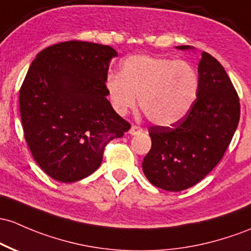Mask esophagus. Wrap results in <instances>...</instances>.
<instances>
[{"label": "esophagus", "instance_id": "esophagus-1", "mask_svg": "<svg viewBox=\"0 0 251 251\" xmlns=\"http://www.w3.org/2000/svg\"><path fill=\"white\" fill-rule=\"evenodd\" d=\"M143 131V128L138 125H132L130 128V134H138Z\"/></svg>", "mask_w": 251, "mask_h": 251}]
</instances>
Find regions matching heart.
Here are the masks:
<instances>
[{"label":"heart","mask_w":251,"mask_h":251,"mask_svg":"<svg viewBox=\"0 0 251 251\" xmlns=\"http://www.w3.org/2000/svg\"><path fill=\"white\" fill-rule=\"evenodd\" d=\"M200 81L195 69L183 60L136 54L121 64L119 75L106 79L113 108L125 114L137 98L143 113L156 125L177 123L194 106Z\"/></svg>","instance_id":"heart-1"}]
</instances>
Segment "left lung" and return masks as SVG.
Returning <instances> with one entry per match:
<instances>
[{
  "instance_id": "obj_1",
  "label": "left lung",
  "mask_w": 251,
  "mask_h": 251,
  "mask_svg": "<svg viewBox=\"0 0 251 251\" xmlns=\"http://www.w3.org/2000/svg\"><path fill=\"white\" fill-rule=\"evenodd\" d=\"M198 73L199 94L191 111L173 125L149 128L151 149L143 172L164 191L180 192L201 181L223 158L238 125L239 98L222 64L202 52Z\"/></svg>"
}]
</instances>
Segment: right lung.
<instances>
[{"label": "right lung", "instance_id": "obj_1", "mask_svg": "<svg viewBox=\"0 0 251 251\" xmlns=\"http://www.w3.org/2000/svg\"><path fill=\"white\" fill-rule=\"evenodd\" d=\"M108 45L70 40L44 49L20 88L24 134L49 176L75 182L95 172L106 145L131 125L107 100Z\"/></svg>", "mask_w": 251, "mask_h": 251}]
</instances>
